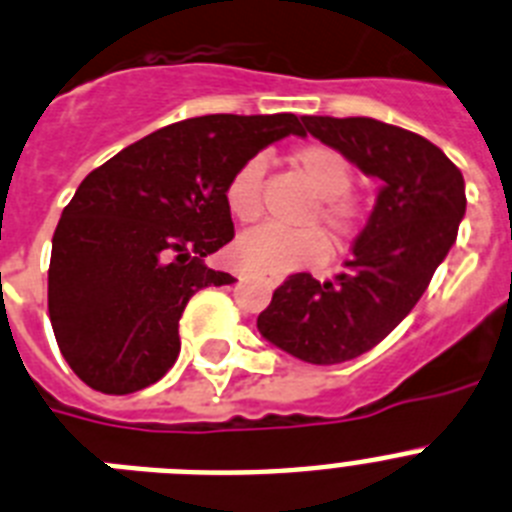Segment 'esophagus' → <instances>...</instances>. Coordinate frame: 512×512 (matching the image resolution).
<instances>
[{
  "label": "esophagus",
  "mask_w": 512,
  "mask_h": 512,
  "mask_svg": "<svg viewBox=\"0 0 512 512\" xmlns=\"http://www.w3.org/2000/svg\"><path fill=\"white\" fill-rule=\"evenodd\" d=\"M235 277L243 279V277H246V272H238V274H235ZM256 277L264 279V282H266V285H269V287H279V285H282V277H279V274H266V272H259V274H256Z\"/></svg>",
  "instance_id": "esophagus-1"
}]
</instances>
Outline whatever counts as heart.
I'll return each instance as SVG.
<instances>
[{
  "label": "heart",
  "instance_id": "b5f03b06",
  "mask_svg": "<svg viewBox=\"0 0 512 512\" xmlns=\"http://www.w3.org/2000/svg\"><path fill=\"white\" fill-rule=\"evenodd\" d=\"M290 163L303 173L308 186L316 191V207L310 209L305 222H318L336 243H349L360 235L368 220V204L352 186V165L339 150L329 144H303L290 152ZM261 186H264V163L251 157L235 168L225 186L227 212L248 225L261 217ZM329 243L318 227L285 230V227H256L243 233L230 248V259L240 269L256 272H292L316 266L326 259Z\"/></svg>",
  "mask_w": 512,
  "mask_h": 512
}]
</instances>
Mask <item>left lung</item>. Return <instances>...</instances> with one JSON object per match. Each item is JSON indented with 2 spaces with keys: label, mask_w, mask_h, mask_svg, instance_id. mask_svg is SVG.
Masks as SVG:
<instances>
[{
  "label": "left lung",
  "mask_w": 512,
  "mask_h": 512,
  "mask_svg": "<svg viewBox=\"0 0 512 512\" xmlns=\"http://www.w3.org/2000/svg\"><path fill=\"white\" fill-rule=\"evenodd\" d=\"M303 124L383 189L347 269L329 282L290 274L256 323L292 357L336 365L381 344L425 295L464 220V176L440 147L401 126L365 116H303Z\"/></svg>",
  "instance_id": "obj_1"
}]
</instances>
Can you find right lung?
I'll return each instance as SVG.
<instances>
[{
  "label": "right lung",
  "instance_id": "1",
  "mask_svg": "<svg viewBox=\"0 0 512 512\" xmlns=\"http://www.w3.org/2000/svg\"><path fill=\"white\" fill-rule=\"evenodd\" d=\"M287 134H303L295 113L186 119L124 147L80 183L54 233L48 316L82 383L124 396L173 368L186 303L235 282L204 264L235 238L227 181Z\"/></svg>",
  "mask_w": 512,
  "mask_h": 512
}]
</instances>
